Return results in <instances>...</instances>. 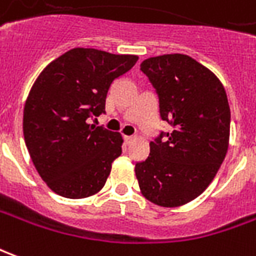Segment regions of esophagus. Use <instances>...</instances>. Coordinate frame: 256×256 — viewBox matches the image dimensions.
Here are the masks:
<instances>
[{
	"mask_svg": "<svg viewBox=\"0 0 256 256\" xmlns=\"http://www.w3.org/2000/svg\"><path fill=\"white\" fill-rule=\"evenodd\" d=\"M124 139H125V143H126V144H131V143L134 142V140H135L136 138H135V136H125Z\"/></svg>",
	"mask_w": 256,
	"mask_h": 256,
	"instance_id": "esophagus-1",
	"label": "esophagus"
}]
</instances>
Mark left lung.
<instances>
[{
  "label": "left lung",
  "instance_id": "1",
  "mask_svg": "<svg viewBox=\"0 0 256 256\" xmlns=\"http://www.w3.org/2000/svg\"><path fill=\"white\" fill-rule=\"evenodd\" d=\"M158 94L161 118L174 126L150 142L135 174L153 204L175 208L197 198L224 162L230 136V108L224 85L210 68L183 54L140 63Z\"/></svg>",
  "mask_w": 256,
  "mask_h": 256
}]
</instances>
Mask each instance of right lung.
<instances>
[{"label": "right lung", "instance_id": "right-lung-1", "mask_svg": "<svg viewBox=\"0 0 256 256\" xmlns=\"http://www.w3.org/2000/svg\"><path fill=\"white\" fill-rule=\"evenodd\" d=\"M138 59L73 48L34 81L23 110V135L36 170L56 194L76 200L103 189L124 140L120 132L86 121L104 113L112 82Z\"/></svg>", "mask_w": 256, "mask_h": 256}]
</instances>
